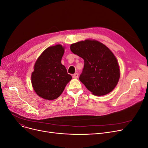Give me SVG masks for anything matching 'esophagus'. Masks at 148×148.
<instances>
[{
	"label": "esophagus",
	"instance_id": "34e87169",
	"mask_svg": "<svg viewBox=\"0 0 148 148\" xmlns=\"http://www.w3.org/2000/svg\"><path fill=\"white\" fill-rule=\"evenodd\" d=\"M73 78H75V79L78 78V74L77 73L73 74Z\"/></svg>",
	"mask_w": 148,
	"mask_h": 148
}]
</instances>
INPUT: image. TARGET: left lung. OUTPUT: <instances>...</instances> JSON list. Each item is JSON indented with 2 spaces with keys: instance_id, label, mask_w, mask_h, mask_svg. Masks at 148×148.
Wrapping results in <instances>:
<instances>
[{
  "instance_id": "left-lung-1",
  "label": "left lung",
  "mask_w": 148,
  "mask_h": 148,
  "mask_svg": "<svg viewBox=\"0 0 148 148\" xmlns=\"http://www.w3.org/2000/svg\"><path fill=\"white\" fill-rule=\"evenodd\" d=\"M70 50L83 58L79 80L96 96H104L114 89L120 78V67L110 49L101 42L87 39L70 45Z\"/></svg>"
}]
</instances>
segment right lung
<instances>
[{"mask_svg":"<svg viewBox=\"0 0 148 148\" xmlns=\"http://www.w3.org/2000/svg\"><path fill=\"white\" fill-rule=\"evenodd\" d=\"M64 49L65 47L59 44L47 47L34 64L32 86L36 94L45 99H57L72 79V76L61 64Z\"/></svg>","mask_w":148,"mask_h":148,"instance_id":"obj_1","label":"right lung"}]
</instances>
